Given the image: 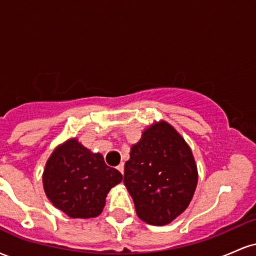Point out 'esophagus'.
Returning <instances> with one entry per match:
<instances>
[{"instance_id":"esophagus-1","label":"esophagus","mask_w":256,"mask_h":256,"mask_svg":"<svg viewBox=\"0 0 256 256\" xmlns=\"http://www.w3.org/2000/svg\"><path fill=\"white\" fill-rule=\"evenodd\" d=\"M116 168H118V171L120 172V173H122H122H124V164H120V165L118 166V167H116Z\"/></svg>"}]
</instances>
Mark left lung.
<instances>
[{
  "label": "left lung",
  "instance_id": "obj_1",
  "mask_svg": "<svg viewBox=\"0 0 256 256\" xmlns=\"http://www.w3.org/2000/svg\"><path fill=\"white\" fill-rule=\"evenodd\" d=\"M124 184L138 218L162 226L186 210L198 185L192 152L171 125H152L132 146L126 161Z\"/></svg>",
  "mask_w": 256,
  "mask_h": 256
}]
</instances>
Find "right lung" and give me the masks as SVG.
<instances>
[{
  "instance_id": "obj_1",
  "label": "right lung",
  "mask_w": 256,
  "mask_h": 256,
  "mask_svg": "<svg viewBox=\"0 0 256 256\" xmlns=\"http://www.w3.org/2000/svg\"><path fill=\"white\" fill-rule=\"evenodd\" d=\"M122 179L101 154H92L77 140L58 146L43 173L44 192L52 204L71 218L83 219L102 212L106 196Z\"/></svg>"
}]
</instances>
